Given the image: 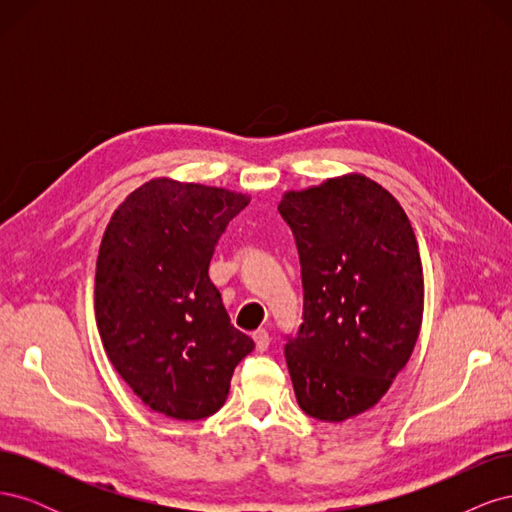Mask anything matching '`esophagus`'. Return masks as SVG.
Masks as SVG:
<instances>
[{"instance_id":"34e87169","label":"esophagus","mask_w":512,"mask_h":512,"mask_svg":"<svg viewBox=\"0 0 512 512\" xmlns=\"http://www.w3.org/2000/svg\"><path fill=\"white\" fill-rule=\"evenodd\" d=\"M254 342H256V350L258 352H265L269 348L271 337H269V333L265 329H258V331H254Z\"/></svg>"}]
</instances>
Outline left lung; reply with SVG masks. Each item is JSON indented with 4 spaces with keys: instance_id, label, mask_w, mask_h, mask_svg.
I'll use <instances>...</instances> for the list:
<instances>
[{
    "instance_id": "1",
    "label": "left lung",
    "mask_w": 512,
    "mask_h": 512,
    "mask_svg": "<svg viewBox=\"0 0 512 512\" xmlns=\"http://www.w3.org/2000/svg\"><path fill=\"white\" fill-rule=\"evenodd\" d=\"M303 322L286 363L305 414L342 423L376 406L406 367L423 322V265L406 211L365 175L288 192Z\"/></svg>"
}]
</instances>
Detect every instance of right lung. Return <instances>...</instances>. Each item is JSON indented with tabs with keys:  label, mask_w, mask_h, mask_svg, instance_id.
<instances>
[{
	"label": "right lung",
	"mask_w": 512,
	"mask_h": 512,
	"mask_svg": "<svg viewBox=\"0 0 512 512\" xmlns=\"http://www.w3.org/2000/svg\"><path fill=\"white\" fill-rule=\"evenodd\" d=\"M250 196L151 179L113 213L96 262L94 309L108 361L153 412L200 421L254 350L230 324L209 262Z\"/></svg>",
	"instance_id": "1"
}]
</instances>
